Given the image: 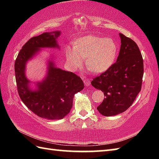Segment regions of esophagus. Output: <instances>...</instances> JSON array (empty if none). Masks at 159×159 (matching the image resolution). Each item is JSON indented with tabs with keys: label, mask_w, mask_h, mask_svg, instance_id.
<instances>
[{
	"label": "esophagus",
	"mask_w": 159,
	"mask_h": 159,
	"mask_svg": "<svg viewBox=\"0 0 159 159\" xmlns=\"http://www.w3.org/2000/svg\"><path fill=\"white\" fill-rule=\"evenodd\" d=\"M83 82H84V83H85V85L86 86H89V85H91V81H90L89 79H83Z\"/></svg>",
	"instance_id": "esophagus-1"
}]
</instances>
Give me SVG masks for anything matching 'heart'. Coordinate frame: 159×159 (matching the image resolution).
Returning <instances> with one entry per match:
<instances>
[{"label":"heart","mask_w":159,"mask_h":159,"mask_svg":"<svg viewBox=\"0 0 159 159\" xmlns=\"http://www.w3.org/2000/svg\"><path fill=\"white\" fill-rule=\"evenodd\" d=\"M117 48L112 39L96 35H87L74 43V48L65 50L69 69L75 71L86 59V65L95 73H102L112 66L116 58Z\"/></svg>","instance_id":"b5f03b06"}]
</instances>
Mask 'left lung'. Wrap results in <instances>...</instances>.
Returning a JSON list of instances; mask_svg holds the SVG:
<instances>
[{"instance_id": "8db88e82", "label": "left lung", "mask_w": 159, "mask_h": 159, "mask_svg": "<svg viewBox=\"0 0 159 159\" xmlns=\"http://www.w3.org/2000/svg\"><path fill=\"white\" fill-rule=\"evenodd\" d=\"M120 36L121 44L116 62L92 81V86L102 91L105 96L97 109L107 117L126 111L142 85L143 60L139 47L122 33Z\"/></svg>"}]
</instances>
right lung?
Listing matches in <instances>:
<instances>
[{
  "label": "right lung",
  "mask_w": 159,
  "mask_h": 159,
  "mask_svg": "<svg viewBox=\"0 0 159 159\" xmlns=\"http://www.w3.org/2000/svg\"><path fill=\"white\" fill-rule=\"evenodd\" d=\"M59 31L43 33L33 37L22 46L15 61L17 89L24 104L37 116L48 120L63 119L70 113L74 94L84 88L82 79L73 72L56 68L49 64L47 77L38 83V89L32 92L25 75V64L41 48L58 47L56 39Z\"/></svg>",
  "instance_id": "add662e5"
}]
</instances>
